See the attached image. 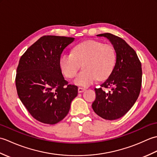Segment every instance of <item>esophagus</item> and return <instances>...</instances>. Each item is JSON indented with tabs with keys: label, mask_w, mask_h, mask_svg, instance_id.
I'll use <instances>...</instances> for the list:
<instances>
[{
	"label": "esophagus",
	"mask_w": 157,
	"mask_h": 157,
	"mask_svg": "<svg viewBox=\"0 0 157 157\" xmlns=\"http://www.w3.org/2000/svg\"><path fill=\"white\" fill-rule=\"evenodd\" d=\"M86 90V89L84 88H82V87H79L78 88V92L81 93V92H83L84 91Z\"/></svg>",
	"instance_id": "1"
}]
</instances>
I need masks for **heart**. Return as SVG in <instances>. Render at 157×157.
Masks as SVG:
<instances>
[{
  "instance_id": "heart-1",
  "label": "heart",
  "mask_w": 157,
  "mask_h": 157,
  "mask_svg": "<svg viewBox=\"0 0 157 157\" xmlns=\"http://www.w3.org/2000/svg\"><path fill=\"white\" fill-rule=\"evenodd\" d=\"M116 53L113 46L96 40L79 43L73 48L72 53L63 54L60 67L66 77L75 76L82 64L84 69L74 79V83L88 86L96 79L104 80L111 74L115 67Z\"/></svg>"
}]
</instances>
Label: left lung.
Segmentation results:
<instances>
[{"label": "left lung", "mask_w": 157, "mask_h": 157, "mask_svg": "<svg viewBox=\"0 0 157 157\" xmlns=\"http://www.w3.org/2000/svg\"><path fill=\"white\" fill-rule=\"evenodd\" d=\"M111 42L116 52L115 67L108 79L95 88L94 111L106 120H115L125 115L134 105L142 85V65L136 51L124 40L109 33L96 35ZM111 88L105 92V88Z\"/></svg>", "instance_id": "obj_1"}]
</instances>
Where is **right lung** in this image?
Instances as JSON below:
<instances>
[{"mask_svg":"<svg viewBox=\"0 0 157 157\" xmlns=\"http://www.w3.org/2000/svg\"><path fill=\"white\" fill-rule=\"evenodd\" d=\"M74 38L44 36L29 47L19 60L15 84L19 99L38 121L53 125L68 114L78 86L63 76L60 59Z\"/></svg>","mask_w":157,"mask_h":157,"instance_id":"obj_1","label":"right lung"}]
</instances>
